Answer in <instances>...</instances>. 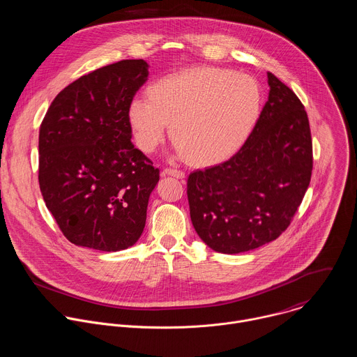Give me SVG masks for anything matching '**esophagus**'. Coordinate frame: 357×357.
I'll list each match as a JSON object with an SVG mask.
<instances>
[{
    "label": "esophagus",
    "instance_id": "1",
    "mask_svg": "<svg viewBox=\"0 0 357 357\" xmlns=\"http://www.w3.org/2000/svg\"><path fill=\"white\" fill-rule=\"evenodd\" d=\"M162 174L174 176V178H178V179H183L185 178V174L182 171H178V169H174V168H165Z\"/></svg>",
    "mask_w": 357,
    "mask_h": 357
}]
</instances>
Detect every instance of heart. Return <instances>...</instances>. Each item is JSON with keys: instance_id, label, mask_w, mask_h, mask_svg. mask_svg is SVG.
Returning <instances> with one entry per match:
<instances>
[{"instance_id": "1", "label": "heart", "mask_w": 357, "mask_h": 357, "mask_svg": "<svg viewBox=\"0 0 357 357\" xmlns=\"http://www.w3.org/2000/svg\"><path fill=\"white\" fill-rule=\"evenodd\" d=\"M261 90L256 79L230 69L197 66L168 75L134 98L127 120L137 146L149 154L165 128L182 160L196 168L218 165L240 149L256 124Z\"/></svg>"}]
</instances>
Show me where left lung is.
<instances>
[{"label":"left lung","instance_id":"8db88e82","mask_svg":"<svg viewBox=\"0 0 357 357\" xmlns=\"http://www.w3.org/2000/svg\"><path fill=\"white\" fill-rule=\"evenodd\" d=\"M267 76L268 100L243 146L230 160L188 178L192 225L218 252H243L278 238L311 182L308 114L287 84Z\"/></svg>","mask_w":357,"mask_h":357}]
</instances>
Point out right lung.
Here are the masks:
<instances>
[{"label": "right lung", "mask_w": 357, "mask_h": 357, "mask_svg": "<svg viewBox=\"0 0 357 357\" xmlns=\"http://www.w3.org/2000/svg\"><path fill=\"white\" fill-rule=\"evenodd\" d=\"M148 63L126 59L93 70L50 103L39 128V188L63 236L119 251L141 236L160 169L131 142L127 110Z\"/></svg>", "instance_id": "right-lung-1"}]
</instances>
